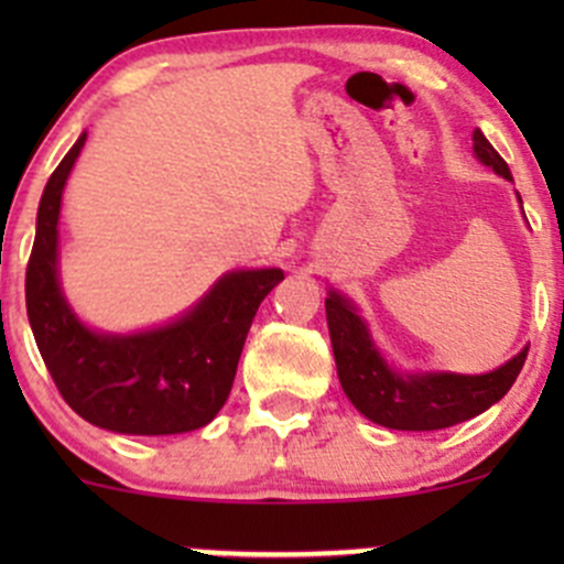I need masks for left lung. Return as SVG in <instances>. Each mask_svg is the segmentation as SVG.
<instances>
[{
  "label": "left lung",
  "instance_id": "8db88e82",
  "mask_svg": "<svg viewBox=\"0 0 564 564\" xmlns=\"http://www.w3.org/2000/svg\"><path fill=\"white\" fill-rule=\"evenodd\" d=\"M471 141H475V155L486 166H491L505 180H513L508 163L480 130H475ZM324 308H327L329 340H333L335 366H338L344 392L368 420L384 429L440 431L486 412L513 388L529 351L527 346L502 368L480 373V377H460V373L398 377L371 344L362 318L340 294H329L324 300Z\"/></svg>",
  "mask_w": 564,
  "mask_h": 564
}]
</instances>
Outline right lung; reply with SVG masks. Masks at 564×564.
I'll return each mask as SVG.
<instances>
[{
  "instance_id": "1",
  "label": "right lung",
  "mask_w": 564,
  "mask_h": 564,
  "mask_svg": "<svg viewBox=\"0 0 564 564\" xmlns=\"http://www.w3.org/2000/svg\"><path fill=\"white\" fill-rule=\"evenodd\" d=\"M87 133L51 174L26 264V314L40 357L67 406L117 434L163 436L207 425L226 403L261 300L281 270L229 272L180 322L141 335L84 327L56 281V224L67 174Z\"/></svg>"
}]
</instances>
